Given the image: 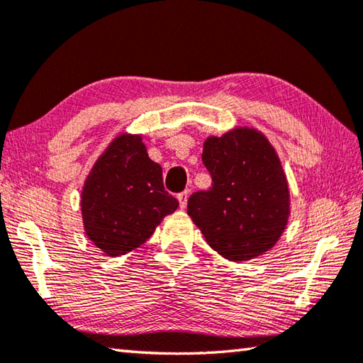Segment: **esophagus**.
I'll return each mask as SVG.
<instances>
[{"instance_id": "esophagus-1", "label": "esophagus", "mask_w": 363, "mask_h": 363, "mask_svg": "<svg viewBox=\"0 0 363 363\" xmlns=\"http://www.w3.org/2000/svg\"><path fill=\"white\" fill-rule=\"evenodd\" d=\"M187 196H189L187 190H184V192H181L179 195H177V201H179V208H181V210H184V208L187 206Z\"/></svg>"}]
</instances>
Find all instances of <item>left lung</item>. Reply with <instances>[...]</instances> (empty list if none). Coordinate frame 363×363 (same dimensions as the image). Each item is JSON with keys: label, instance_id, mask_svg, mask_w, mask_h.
<instances>
[{"label": "left lung", "instance_id": "1", "mask_svg": "<svg viewBox=\"0 0 363 363\" xmlns=\"http://www.w3.org/2000/svg\"><path fill=\"white\" fill-rule=\"evenodd\" d=\"M211 189L195 192L187 213L208 245L243 262L272 250L291 214L290 187L277 150L256 128L208 136L201 153Z\"/></svg>", "mask_w": 363, "mask_h": 363}]
</instances>
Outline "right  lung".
Segmentation results:
<instances>
[{"label": "right lung", "instance_id": "obj_1", "mask_svg": "<svg viewBox=\"0 0 363 363\" xmlns=\"http://www.w3.org/2000/svg\"><path fill=\"white\" fill-rule=\"evenodd\" d=\"M79 206L86 237L107 256H121L145 243L179 203L164 190L143 134L120 133L86 176Z\"/></svg>", "mask_w": 363, "mask_h": 363}]
</instances>
